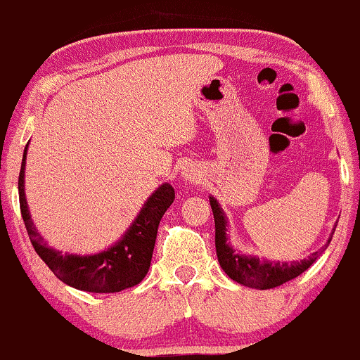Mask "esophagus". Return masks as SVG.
<instances>
[{
	"instance_id": "1",
	"label": "esophagus",
	"mask_w": 360,
	"mask_h": 360,
	"mask_svg": "<svg viewBox=\"0 0 360 360\" xmlns=\"http://www.w3.org/2000/svg\"><path fill=\"white\" fill-rule=\"evenodd\" d=\"M181 176H184V179L188 180V181H194V184H200V181H202V179H204L202 172H200L197 166H187V168L181 172Z\"/></svg>"
}]
</instances>
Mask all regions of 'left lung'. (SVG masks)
Masks as SVG:
<instances>
[{
  "label": "left lung",
  "mask_w": 360,
  "mask_h": 360,
  "mask_svg": "<svg viewBox=\"0 0 360 360\" xmlns=\"http://www.w3.org/2000/svg\"><path fill=\"white\" fill-rule=\"evenodd\" d=\"M212 216H214V228H216V256H218L219 266L228 276L243 287L256 288V290H268L280 287L293 280L299 274H302L305 269L311 268L312 262L319 256V252L311 254L307 259L302 261H268V259H259L252 254H242L240 250H235L230 243V230H228V218L219 206L218 200L210 195ZM336 228V226H335ZM335 228L331 231L328 243L331 242V237L335 233Z\"/></svg>",
  "instance_id": "left-lung-1"
}]
</instances>
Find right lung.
<instances>
[{
	"instance_id": "obj_1",
	"label": "right lung",
	"mask_w": 360,
	"mask_h": 360,
	"mask_svg": "<svg viewBox=\"0 0 360 360\" xmlns=\"http://www.w3.org/2000/svg\"><path fill=\"white\" fill-rule=\"evenodd\" d=\"M27 149H29V144L24 149L20 176H18L22 218H24L27 233L34 249L48 264V268L55 273V276L73 288L92 293L122 292L141 283L149 271L158 226L166 210L172 206L175 199V188L169 184L160 185L146 200L122 238H118L108 249L96 254H84V256L61 252L44 242L30 216L29 204L25 199Z\"/></svg>"
}]
</instances>
